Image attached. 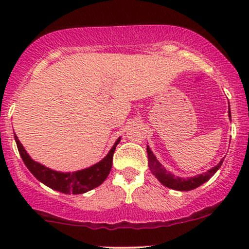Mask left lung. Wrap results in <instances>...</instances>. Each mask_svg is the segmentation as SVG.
I'll list each match as a JSON object with an SVG mask.
<instances>
[{"label":"left lung","instance_id":"8db88e82","mask_svg":"<svg viewBox=\"0 0 249 249\" xmlns=\"http://www.w3.org/2000/svg\"><path fill=\"white\" fill-rule=\"evenodd\" d=\"M228 113H230V117H231L230 111H228ZM147 158H148V167H150L151 172L157 177V179H158L159 181H160L162 185H165L166 187L173 188V190H177V191H191V190H194V188L199 187L200 185L206 182L211 177H213L214 174H215L216 171H218L220 166L222 165V161H224V159H222L216 166L211 168V170L206 173L199 174V176L192 177V178L184 179V178H179V177H176L174 174L166 171V168H164V166H162L160 162L157 160V158L154 157V154L152 153V151L150 150V147L148 146H147Z\"/></svg>","mask_w":249,"mask_h":249}]
</instances>
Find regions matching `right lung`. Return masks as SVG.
I'll use <instances>...</instances> for the list:
<instances>
[{
    "mask_svg": "<svg viewBox=\"0 0 249 249\" xmlns=\"http://www.w3.org/2000/svg\"><path fill=\"white\" fill-rule=\"evenodd\" d=\"M15 141L25 166L29 168V171L36 177V179H38L39 181L53 188V190L59 191L62 193L82 194L99 186L107 178L111 167H112L113 153H115L116 146L121 142V138L115 142V145L111 148L110 152L107 153V156L103 160L99 161L98 164L72 173L56 172V171L43 166L39 162H36L30 158V156L25 152L23 145L19 142L16 136Z\"/></svg>",
    "mask_w": 249,
    "mask_h": 249,
    "instance_id": "1",
    "label": "right lung"
}]
</instances>
